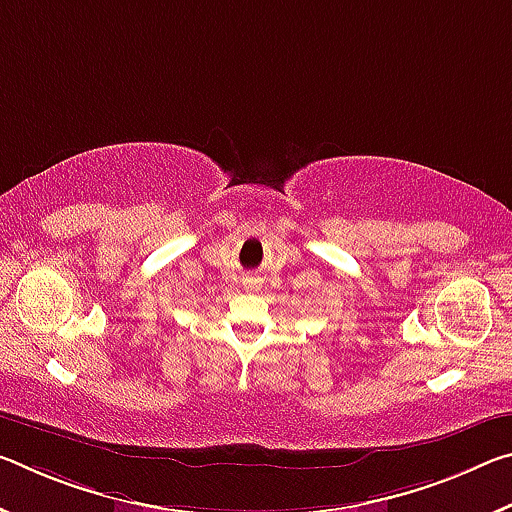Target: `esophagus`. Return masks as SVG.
<instances>
[{
    "label": "esophagus",
    "mask_w": 512,
    "mask_h": 512,
    "mask_svg": "<svg viewBox=\"0 0 512 512\" xmlns=\"http://www.w3.org/2000/svg\"><path fill=\"white\" fill-rule=\"evenodd\" d=\"M248 289L257 291V289H259V282H257V280H248Z\"/></svg>",
    "instance_id": "34e87169"
}]
</instances>
